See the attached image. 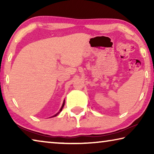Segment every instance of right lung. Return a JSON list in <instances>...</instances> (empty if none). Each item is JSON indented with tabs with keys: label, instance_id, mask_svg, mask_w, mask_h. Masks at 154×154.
<instances>
[{
	"label": "right lung",
	"instance_id": "1",
	"mask_svg": "<svg viewBox=\"0 0 154 154\" xmlns=\"http://www.w3.org/2000/svg\"><path fill=\"white\" fill-rule=\"evenodd\" d=\"M64 102H63V104H62V107H61V109H60V111H59V112H58V113H57L56 115H55V116H52V117H55V116H57V115H58V114H59L60 113V112H61V111L62 110V108H63L64 107Z\"/></svg>",
	"mask_w": 154,
	"mask_h": 154
}]
</instances>
